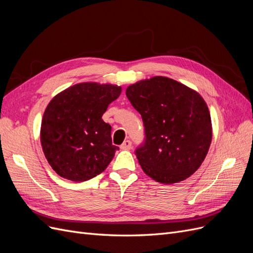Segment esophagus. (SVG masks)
Segmentation results:
<instances>
[{"label":"esophagus","instance_id":"esophagus-1","mask_svg":"<svg viewBox=\"0 0 253 253\" xmlns=\"http://www.w3.org/2000/svg\"><path fill=\"white\" fill-rule=\"evenodd\" d=\"M121 150H131L132 149V142L129 140H125L124 143L120 145Z\"/></svg>","mask_w":253,"mask_h":253}]
</instances>
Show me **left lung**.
Here are the masks:
<instances>
[{
	"label": "left lung",
	"mask_w": 253,
	"mask_h": 253,
	"mask_svg": "<svg viewBox=\"0 0 253 253\" xmlns=\"http://www.w3.org/2000/svg\"><path fill=\"white\" fill-rule=\"evenodd\" d=\"M126 94L145 128V142L136 150L143 172L167 185L190 177L203 164L212 140L210 112L204 98L163 76L128 85Z\"/></svg>",
	"instance_id": "1"
}]
</instances>
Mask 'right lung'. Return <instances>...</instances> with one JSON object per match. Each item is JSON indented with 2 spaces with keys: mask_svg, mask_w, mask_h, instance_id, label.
I'll use <instances>...</instances> for the list:
<instances>
[{
  "mask_svg": "<svg viewBox=\"0 0 253 253\" xmlns=\"http://www.w3.org/2000/svg\"><path fill=\"white\" fill-rule=\"evenodd\" d=\"M121 90L116 84L82 82L51 99L43 114L40 140L61 177L85 181L108 168L119 148L112 144V127L102 115Z\"/></svg>",
  "mask_w": 253,
  "mask_h": 253,
  "instance_id": "right-lung-1",
  "label": "right lung"
}]
</instances>
